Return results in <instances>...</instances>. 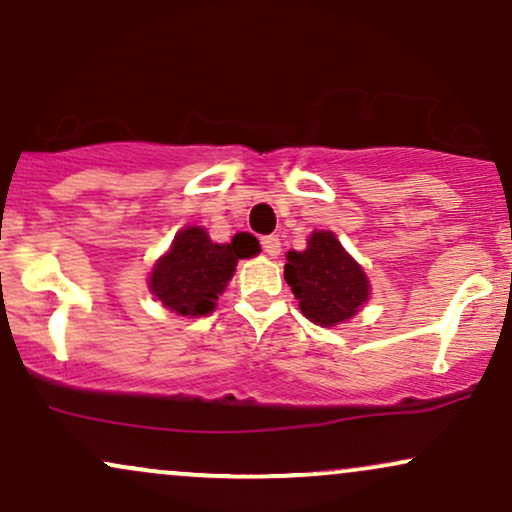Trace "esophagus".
<instances>
[{
	"label": "esophagus",
	"mask_w": 512,
	"mask_h": 512,
	"mask_svg": "<svg viewBox=\"0 0 512 512\" xmlns=\"http://www.w3.org/2000/svg\"><path fill=\"white\" fill-rule=\"evenodd\" d=\"M262 250L267 252L269 257H276L281 252V238L279 236H264L262 238Z\"/></svg>",
	"instance_id": "34e87169"
}]
</instances>
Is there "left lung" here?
<instances>
[{"label": "left lung", "mask_w": 512, "mask_h": 512, "mask_svg": "<svg viewBox=\"0 0 512 512\" xmlns=\"http://www.w3.org/2000/svg\"><path fill=\"white\" fill-rule=\"evenodd\" d=\"M283 274L303 315L319 326L346 322L369 298L365 272L329 231L312 233L307 250L288 252Z\"/></svg>", "instance_id": "8db88e82"}]
</instances>
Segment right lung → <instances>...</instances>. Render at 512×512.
Wrapping results in <instances>:
<instances>
[{"mask_svg":"<svg viewBox=\"0 0 512 512\" xmlns=\"http://www.w3.org/2000/svg\"><path fill=\"white\" fill-rule=\"evenodd\" d=\"M248 255L250 245L240 243L238 236L219 245L209 240L205 229L190 226L178 233L171 250L155 264L150 291L176 315H207L236 272V262Z\"/></svg>","mask_w":512,"mask_h":512,"instance_id":"obj_1","label":"right lung"}]
</instances>
